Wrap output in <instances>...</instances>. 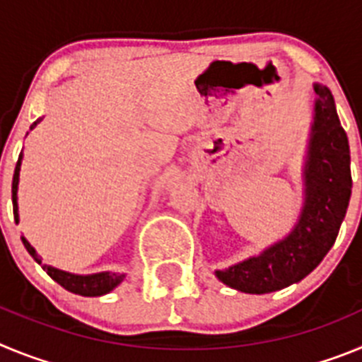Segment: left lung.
<instances>
[{
    "instance_id": "left-lung-1",
    "label": "left lung",
    "mask_w": 362,
    "mask_h": 362,
    "mask_svg": "<svg viewBox=\"0 0 362 362\" xmlns=\"http://www.w3.org/2000/svg\"><path fill=\"white\" fill-rule=\"evenodd\" d=\"M315 117L305 166V206L288 238L216 276L246 293H268L305 279L337 239L351 196L350 145L334 95L315 85Z\"/></svg>"
}]
</instances>
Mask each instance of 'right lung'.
<instances>
[{
    "label": "right lung",
    "mask_w": 362,
    "mask_h": 362,
    "mask_svg": "<svg viewBox=\"0 0 362 362\" xmlns=\"http://www.w3.org/2000/svg\"><path fill=\"white\" fill-rule=\"evenodd\" d=\"M36 123L37 121H34L30 129H34ZM19 166H21V153H19V159L18 163H16L14 177H12V206H14L16 223H18V199H16V194H18ZM21 241H23L28 254L34 257V261L41 264L40 255H37L36 250L28 245L27 239L21 238ZM43 270L47 272V274H49L57 284H62L65 290H69V292L72 293H78V296H85V297H94V296H103V293H108L110 290L116 288L117 284L124 279V274H110V272H101V274H94V276H74V274L57 270V268L49 267V264H43Z\"/></svg>",
    "instance_id": "1"
}]
</instances>
